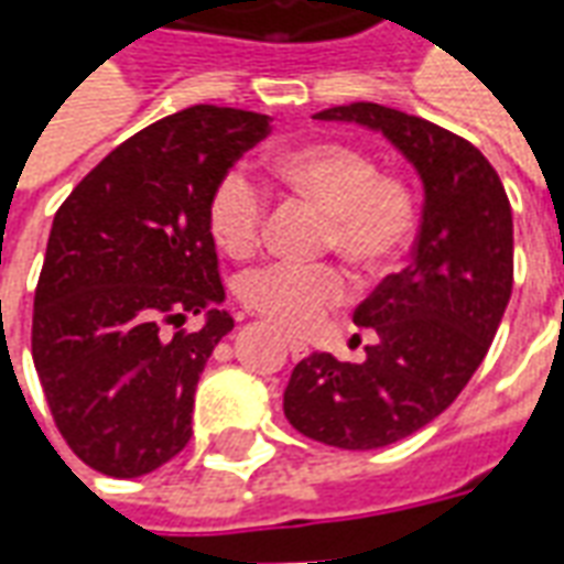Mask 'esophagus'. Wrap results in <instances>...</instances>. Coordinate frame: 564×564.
Listing matches in <instances>:
<instances>
[{"label":"esophagus","instance_id":"1","mask_svg":"<svg viewBox=\"0 0 564 564\" xmlns=\"http://www.w3.org/2000/svg\"><path fill=\"white\" fill-rule=\"evenodd\" d=\"M286 350L293 359H305L307 356V344L305 341H295V338H286Z\"/></svg>","mask_w":564,"mask_h":564}]
</instances>
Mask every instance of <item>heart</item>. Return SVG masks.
Listing matches in <instances>:
<instances>
[{
    "label": "heart",
    "instance_id": "heart-1",
    "mask_svg": "<svg viewBox=\"0 0 564 564\" xmlns=\"http://www.w3.org/2000/svg\"><path fill=\"white\" fill-rule=\"evenodd\" d=\"M286 189L326 210L323 247L338 250L359 274L378 278L408 253L420 223L414 186L380 172L371 153L344 141H307L274 160ZM269 193L245 169H229L208 198L214 241L241 259L262 241ZM347 278L335 265H259L241 274L238 295L250 311L290 335H307L347 299Z\"/></svg>",
    "mask_w": 564,
    "mask_h": 564
}]
</instances>
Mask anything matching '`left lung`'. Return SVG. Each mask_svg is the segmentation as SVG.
I'll use <instances>...</instances> for the list:
<instances>
[{"mask_svg":"<svg viewBox=\"0 0 564 564\" xmlns=\"http://www.w3.org/2000/svg\"><path fill=\"white\" fill-rule=\"evenodd\" d=\"M317 120L380 129L402 150L423 177V223L411 265L354 311L378 335L366 359H302L283 414L329 447H387L447 411L484 362L513 286V217L496 169L449 129L375 102L335 105Z\"/></svg>","mask_w":564,"mask_h":564,"instance_id":"1","label":"left lung"}]
</instances>
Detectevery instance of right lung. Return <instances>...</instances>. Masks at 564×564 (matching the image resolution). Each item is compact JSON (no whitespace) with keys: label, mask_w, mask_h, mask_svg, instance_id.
<instances>
[{"label":"right lung","mask_w":564,"mask_h":564,"mask_svg":"<svg viewBox=\"0 0 564 564\" xmlns=\"http://www.w3.org/2000/svg\"><path fill=\"white\" fill-rule=\"evenodd\" d=\"M269 132L265 115L193 105L117 144L56 210L32 362L59 435L96 471L141 477L189 444L198 378L235 326L208 198Z\"/></svg>","instance_id":"obj_1"}]
</instances>
